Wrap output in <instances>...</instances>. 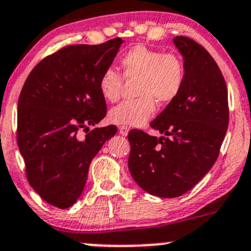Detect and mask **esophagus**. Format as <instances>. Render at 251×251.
<instances>
[{
  "instance_id": "1",
  "label": "esophagus",
  "mask_w": 251,
  "mask_h": 251,
  "mask_svg": "<svg viewBox=\"0 0 251 251\" xmlns=\"http://www.w3.org/2000/svg\"><path fill=\"white\" fill-rule=\"evenodd\" d=\"M128 131H130V128H128L127 126H120V127H119V133L121 134V136H124V137L127 136Z\"/></svg>"
}]
</instances>
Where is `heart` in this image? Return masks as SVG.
Listing matches in <instances>:
<instances>
[{
    "mask_svg": "<svg viewBox=\"0 0 251 251\" xmlns=\"http://www.w3.org/2000/svg\"><path fill=\"white\" fill-rule=\"evenodd\" d=\"M120 67L126 79H138L136 94L139 98L113 107L108 119L115 125H144L156 111V101L162 104L173 102L186 78V69L180 57L143 45L134 46L123 54ZM121 84V76L112 68L106 69L99 78V89L108 102L119 99Z\"/></svg>",
    "mask_w": 251,
    "mask_h": 251,
    "instance_id": "1",
    "label": "heart"
}]
</instances>
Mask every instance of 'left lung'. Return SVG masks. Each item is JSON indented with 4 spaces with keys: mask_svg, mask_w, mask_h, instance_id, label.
Listing matches in <instances>:
<instances>
[{
    "mask_svg": "<svg viewBox=\"0 0 251 251\" xmlns=\"http://www.w3.org/2000/svg\"><path fill=\"white\" fill-rule=\"evenodd\" d=\"M186 69L181 93L150 124L162 137L128 133V169L142 189L176 198L210 172L227 131V89L211 54L187 37L174 38Z\"/></svg>",
    "mask_w": 251,
    "mask_h": 251,
    "instance_id": "1",
    "label": "left lung"
}]
</instances>
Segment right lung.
Returning a JSON list of instances; mask_svg holds the SVG:
<instances>
[{"label": "right lung", "mask_w": 251, "mask_h": 251, "mask_svg": "<svg viewBox=\"0 0 251 251\" xmlns=\"http://www.w3.org/2000/svg\"><path fill=\"white\" fill-rule=\"evenodd\" d=\"M123 43L117 38L67 46L41 60L25 82L18 102L19 150L29 184L52 206L68 208L78 200L93 158L117 133L114 125L89 127L106 115L99 78Z\"/></svg>", "instance_id": "1"}]
</instances>
